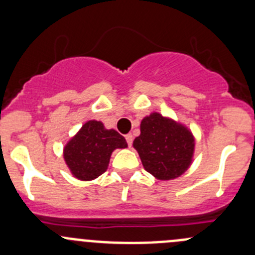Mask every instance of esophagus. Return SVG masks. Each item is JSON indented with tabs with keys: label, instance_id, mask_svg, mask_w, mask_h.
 I'll return each mask as SVG.
<instances>
[{
	"label": "esophagus",
	"instance_id": "esophagus-1",
	"mask_svg": "<svg viewBox=\"0 0 255 255\" xmlns=\"http://www.w3.org/2000/svg\"><path fill=\"white\" fill-rule=\"evenodd\" d=\"M126 140H127V143H128V146H132V143H133V135L130 134H127L126 135Z\"/></svg>",
	"mask_w": 255,
	"mask_h": 255
}]
</instances>
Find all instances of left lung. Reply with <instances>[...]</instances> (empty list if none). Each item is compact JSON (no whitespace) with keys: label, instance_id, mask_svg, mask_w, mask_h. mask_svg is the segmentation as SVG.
<instances>
[{"label":"left lung","instance_id":"1","mask_svg":"<svg viewBox=\"0 0 255 255\" xmlns=\"http://www.w3.org/2000/svg\"><path fill=\"white\" fill-rule=\"evenodd\" d=\"M133 146L149 174L159 180H173L191 165L195 138L184 125L153 112L140 122V134Z\"/></svg>","mask_w":255,"mask_h":255}]
</instances>
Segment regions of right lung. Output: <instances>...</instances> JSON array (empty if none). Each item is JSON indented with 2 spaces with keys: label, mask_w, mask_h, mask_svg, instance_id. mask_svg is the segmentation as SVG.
Instances as JSON below:
<instances>
[{
  "label": "right lung",
  "mask_w": 255,
  "mask_h": 255,
  "mask_svg": "<svg viewBox=\"0 0 255 255\" xmlns=\"http://www.w3.org/2000/svg\"><path fill=\"white\" fill-rule=\"evenodd\" d=\"M118 148H127L125 137L91 120L64 146V160L76 179L90 181L107 170L112 151Z\"/></svg>",
  "instance_id": "right-lung-1"
}]
</instances>
